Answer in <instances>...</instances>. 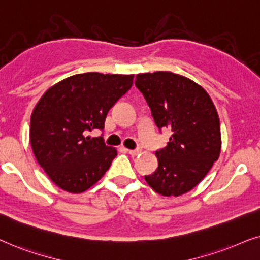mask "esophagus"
I'll list each match as a JSON object with an SVG mask.
<instances>
[{
    "mask_svg": "<svg viewBox=\"0 0 260 260\" xmlns=\"http://www.w3.org/2000/svg\"><path fill=\"white\" fill-rule=\"evenodd\" d=\"M127 152H128V153H129L131 155H133V157H134V155L139 154L140 152H141V150H140V148H137V150H127Z\"/></svg>",
    "mask_w": 260,
    "mask_h": 260,
    "instance_id": "obj_1",
    "label": "esophagus"
}]
</instances>
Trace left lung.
<instances>
[{"label":"left lung","instance_id":"left-lung-1","mask_svg":"<svg viewBox=\"0 0 260 260\" xmlns=\"http://www.w3.org/2000/svg\"><path fill=\"white\" fill-rule=\"evenodd\" d=\"M136 86L159 129L171 131L168 145L155 151L157 170L145 181L162 196H181L206 177L220 155L215 106L202 86L170 71L137 75Z\"/></svg>","mask_w":260,"mask_h":260}]
</instances>
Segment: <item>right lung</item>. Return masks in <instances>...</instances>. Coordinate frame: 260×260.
Returning <instances> with one entry per match:
<instances>
[{
    "label": "right lung",
    "instance_id": "right-lung-1",
    "mask_svg": "<svg viewBox=\"0 0 260 260\" xmlns=\"http://www.w3.org/2000/svg\"><path fill=\"white\" fill-rule=\"evenodd\" d=\"M134 75L86 72L68 77L41 96L30 116L33 153L51 181L68 192L88 190L103 177L116 148L102 137L106 116L133 84Z\"/></svg>",
    "mask_w": 260,
    "mask_h": 260
}]
</instances>
